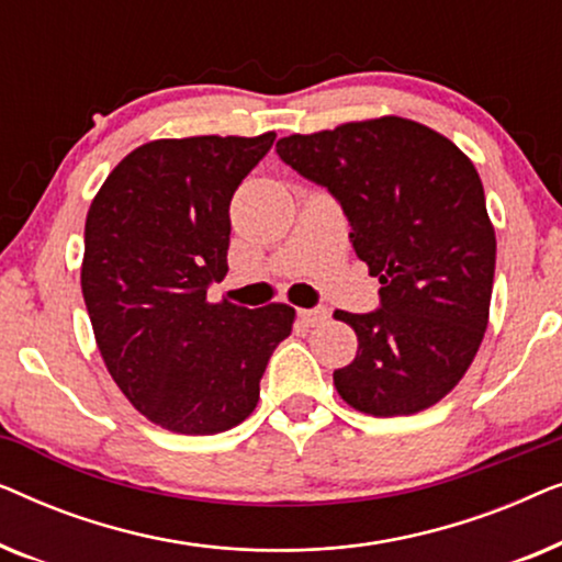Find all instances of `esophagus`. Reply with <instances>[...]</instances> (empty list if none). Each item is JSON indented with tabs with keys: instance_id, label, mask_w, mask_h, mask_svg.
Instances as JSON below:
<instances>
[{
	"instance_id": "1",
	"label": "esophagus",
	"mask_w": 562,
	"mask_h": 562,
	"mask_svg": "<svg viewBox=\"0 0 562 562\" xmlns=\"http://www.w3.org/2000/svg\"><path fill=\"white\" fill-rule=\"evenodd\" d=\"M299 319H302L306 327H314V325H319V322L327 319V310H325V306H314V310H299Z\"/></svg>"
}]
</instances>
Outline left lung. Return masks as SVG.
I'll return each instance as SVG.
<instances>
[{
	"label": "left lung",
	"mask_w": 562,
	"mask_h": 562,
	"mask_svg": "<svg viewBox=\"0 0 562 562\" xmlns=\"http://www.w3.org/2000/svg\"><path fill=\"white\" fill-rule=\"evenodd\" d=\"M276 153L340 202L381 283L375 312H335L358 335L356 360L333 373L337 394L373 417L437 404L481 348L494 289L496 235L471 158L394 114L281 137Z\"/></svg>",
	"instance_id": "8db88e82"
}]
</instances>
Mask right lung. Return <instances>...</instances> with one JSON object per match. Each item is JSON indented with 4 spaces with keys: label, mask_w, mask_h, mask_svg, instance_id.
Instances as JSON below:
<instances>
[{
    "label": "right lung",
    "mask_w": 562,
    "mask_h": 562,
    "mask_svg": "<svg viewBox=\"0 0 562 562\" xmlns=\"http://www.w3.org/2000/svg\"><path fill=\"white\" fill-rule=\"evenodd\" d=\"M273 140H150L89 206L81 291L97 348L127 402L171 432L217 435L250 417L268 358L291 335L294 306L206 299L227 273L235 189Z\"/></svg>",
    "instance_id": "right-lung-1"
}]
</instances>
